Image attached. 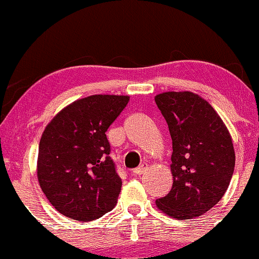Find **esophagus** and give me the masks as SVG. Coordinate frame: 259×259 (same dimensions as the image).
I'll list each match as a JSON object with an SVG mask.
<instances>
[{
  "instance_id": "obj_1",
  "label": "esophagus",
  "mask_w": 259,
  "mask_h": 259,
  "mask_svg": "<svg viewBox=\"0 0 259 259\" xmlns=\"http://www.w3.org/2000/svg\"><path fill=\"white\" fill-rule=\"evenodd\" d=\"M145 171H146V167L140 166V167H138V168L134 169V175L135 176H141Z\"/></svg>"
}]
</instances>
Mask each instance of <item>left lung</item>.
Segmentation results:
<instances>
[{"instance_id":"left-lung-1","label":"left lung","mask_w":259,"mask_h":259,"mask_svg":"<svg viewBox=\"0 0 259 259\" xmlns=\"http://www.w3.org/2000/svg\"><path fill=\"white\" fill-rule=\"evenodd\" d=\"M155 102L172 139V189L156 200L178 220L205 214L224 197L234 175L231 135L205 99L192 92H164Z\"/></svg>"}]
</instances>
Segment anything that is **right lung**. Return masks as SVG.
<instances>
[{"instance_id":"obj_1","label":"right lung","mask_w":259,"mask_h":259,"mask_svg":"<svg viewBox=\"0 0 259 259\" xmlns=\"http://www.w3.org/2000/svg\"><path fill=\"white\" fill-rule=\"evenodd\" d=\"M127 102V96H90L64 108L45 127L38 181L51 205L65 217L92 221L114 208L121 180L106 132Z\"/></svg>"}]
</instances>
